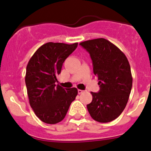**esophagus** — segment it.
I'll return each instance as SVG.
<instances>
[{
    "instance_id": "34e87169",
    "label": "esophagus",
    "mask_w": 151,
    "mask_h": 151,
    "mask_svg": "<svg viewBox=\"0 0 151 151\" xmlns=\"http://www.w3.org/2000/svg\"><path fill=\"white\" fill-rule=\"evenodd\" d=\"M83 92V91L81 90V89H78V94H81Z\"/></svg>"
}]
</instances>
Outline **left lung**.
I'll return each instance as SVG.
<instances>
[{"label":"left lung","instance_id":"obj_1","mask_svg":"<svg viewBox=\"0 0 151 151\" xmlns=\"http://www.w3.org/2000/svg\"><path fill=\"white\" fill-rule=\"evenodd\" d=\"M89 53L93 73L98 77L99 92H92L87 104L89 114L99 123H108L121 114L128 102L132 86L129 61L117 47L104 38L80 43Z\"/></svg>","mask_w":151,"mask_h":151}]
</instances>
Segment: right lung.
I'll return each mask as SVG.
<instances>
[{"instance_id": "add662e5", "label": "right lung", "mask_w": 151, "mask_h": 151, "mask_svg": "<svg viewBox=\"0 0 151 151\" xmlns=\"http://www.w3.org/2000/svg\"><path fill=\"white\" fill-rule=\"evenodd\" d=\"M77 44L49 42L37 49L27 65L25 84L30 105L43 123L62 121L77 96V88L64 89L55 84L63 62Z\"/></svg>"}]
</instances>
